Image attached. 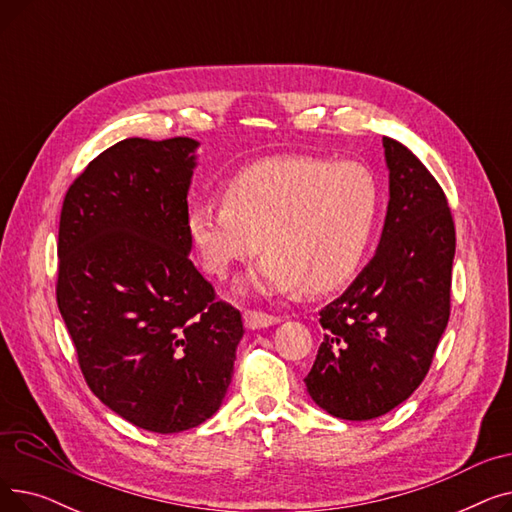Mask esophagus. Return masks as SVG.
<instances>
[{
	"instance_id": "1",
	"label": "esophagus",
	"mask_w": 512,
	"mask_h": 512,
	"mask_svg": "<svg viewBox=\"0 0 512 512\" xmlns=\"http://www.w3.org/2000/svg\"><path fill=\"white\" fill-rule=\"evenodd\" d=\"M242 319H245V326L249 330H261V328H270L274 324H278L280 317L270 315V313H263V311H255V309H247L242 313Z\"/></svg>"
}]
</instances>
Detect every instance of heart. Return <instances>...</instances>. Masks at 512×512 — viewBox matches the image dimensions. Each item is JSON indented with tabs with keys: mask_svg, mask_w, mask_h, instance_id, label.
Listing matches in <instances>:
<instances>
[{
	"mask_svg": "<svg viewBox=\"0 0 512 512\" xmlns=\"http://www.w3.org/2000/svg\"><path fill=\"white\" fill-rule=\"evenodd\" d=\"M378 215L380 184L365 166L282 155L234 174L222 201H195L186 228L215 278H228L261 249L255 290L328 292L357 272Z\"/></svg>",
	"mask_w": 512,
	"mask_h": 512,
	"instance_id": "1",
	"label": "heart"
}]
</instances>
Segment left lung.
I'll use <instances>...</instances> for the list:
<instances>
[{"instance_id":"obj_1","label":"left lung","mask_w":512,"mask_h":512,"mask_svg":"<svg viewBox=\"0 0 512 512\" xmlns=\"http://www.w3.org/2000/svg\"><path fill=\"white\" fill-rule=\"evenodd\" d=\"M390 201L380 247L336 301L305 378L317 407L367 421L423 382L450 317L454 222L438 180L402 143L384 137Z\"/></svg>"}]
</instances>
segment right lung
<instances>
[{
    "mask_svg": "<svg viewBox=\"0 0 512 512\" xmlns=\"http://www.w3.org/2000/svg\"><path fill=\"white\" fill-rule=\"evenodd\" d=\"M197 147L124 139L70 184L60 215L56 297L80 371L105 407L155 434L220 409L245 334L188 257Z\"/></svg>",
    "mask_w": 512,
    "mask_h": 512,
    "instance_id": "obj_1",
    "label": "right lung"
}]
</instances>
